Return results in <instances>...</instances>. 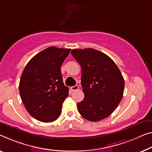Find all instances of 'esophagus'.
Here are the masks:
<instances>
[{
	"mask_svg": "<svg viewBox=\"0 0 152 152\" xmlns=\"http://www.w3.org/2000/svg\"><path fill=\"white\" fill-rule=\"evenodd\" d=\"M71 89L72 91H75V90H77L79 89V86L77 85H75L74 86H72L71 88Z\"/></svg>",
	"mask_w": 152,
	"mask_h": 152,
	"instance_id": "1",
	"label": "esophagus"
}]
</instances>
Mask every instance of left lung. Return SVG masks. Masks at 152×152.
I'll return each instance as SVG.
<instances>
[{"instance_id":"8db88e82","label":"left lung","mask_w":152,"mask_h":152,"mask_svg":"<svg viewBox=\"0 0 152 152\" xmlns=\"http://www.w3.org/2000/svg\"><path fill=\"white\" fill-rule=\"evenodd\" d=\"M71 54L81 67L84 99L77 103L79 113L91 122L103 120L115 111L122 99V75L113 60L100 51L75 49Z\"/></svg>"}]
</instances>
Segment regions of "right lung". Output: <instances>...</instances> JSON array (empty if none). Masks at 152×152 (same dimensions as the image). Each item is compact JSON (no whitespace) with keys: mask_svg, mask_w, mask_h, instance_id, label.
Instances as JSON below:
<instances>
[{"mask_svg":"<svg viewBox=\"0 0 152 152\" xmlns=\"http://www.w3.org/2000/svg\"><path fill=\"white\" fill-rule=\"evenodd\" d=\"M71 49L50 47L28 62L20 78V97L30 115L42 122H52L61 115L62 103L69 95L61 65Z\"/></svg>","mask_w":152,"mask_h":152,"instance_id":"right-lung-1","label":"right lung"}]
</instances>
